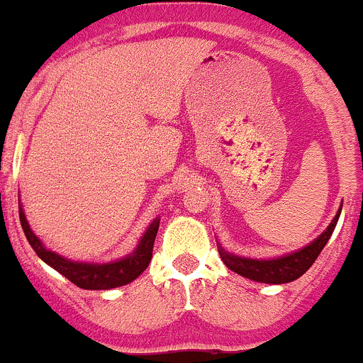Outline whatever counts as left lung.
I'll list each match as a JSON object with an SVG mask.
<instances>
[{"label":"left lung","mask_w":363,"mask_h":363,"mask_svg":"<svg viewBox=\"0 0 363 363\" xmlns=\"http://www.w3.org/2000/svg\"><path fill=\"white\" fill-rule=\"evenodd\" d=\"M342 206L337 209L334 220L328 223L327 229L320 234L315 241L309 245L302 246L301 250H295L292 253L286 255L274 257V259H250V257H241L236 253L227 252L225 248L216 242L218 246V253L222 257L223 264L230 269V271L238 272L239 276L252 279V281L267 283V285H281V283H290L294 279L301 278L313 264L318 259L321 250L330 239L332 233H334L335 225H337L339 215H341Z\"/></svg>","instance_id":"1"}]
</instances>
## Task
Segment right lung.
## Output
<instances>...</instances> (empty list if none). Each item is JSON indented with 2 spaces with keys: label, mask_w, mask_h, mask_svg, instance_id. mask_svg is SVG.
Masks as SVG:
<instances>
[{
  "label": "right lung",
  "mask_w": 363,
  "mask_h": 363,
  "mask_svg": "<svg viewBox=\"0 0 363 363\" xmlns=\"http://www.w3.org/2000/svg\"><path fill=\"white\" fill-rule=\"evenodd\" d=\"M18 216H21V223L26 238H28L29 245L35 250L36 255L45 264H48L52 269L61 272L65 278H68L71 283H74V285L84 290H110L134 281L148 267V264H150L152 250H154V241L160 222V218L157 216L154 222L148 225V229L145 230V234L141 236L136 248L133 250V253H129V255L122 257L118 260H113V262L98 264L77 262V260L66 259V257L59 255L57 252H52V250L45 248L42 239L36 236L31 227H29L22 204L18 206Z\"/></svg>",
  "instance_id": "add662e5"
}]
</instances>
